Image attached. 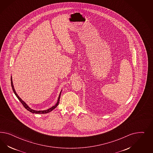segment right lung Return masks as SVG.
I'll list each match as a JSON object with an SVG mask.
<instances>
[{"label":"right lung","instance_id":"right-lung-1","mask_svg":"<svg viewBox=\"0 0 153 153\" xmlns=\"http://www.w3.org/2000/svg\"><path fill=\"white\" fill-rule=\"evenodd\" d=\"M10 81H11V86H12V90H13V92H14V94L16 95V96L19 99V100L21 102L22 104L23 107H25V108L27 111H30V112H31V113H35V114H46V113H49V112H51V111H52L54 109H55L56 107L58 106V105L59 104V99H60V94H61L62 90H61L60 94H59V97H58V99L57 102H56V104H55L54 106H53V107H51V108H49L48 109L44 110V111H36V110L32 109L31 108H30V107L28 106L27 104L25 102H23V100H22L19 97V95H17V94L16 92V91H15V90H14L13 85V81H12V77H11V80H10Z\"/></svg>","mask_w":153,"mask_h":153}]
</instances>
